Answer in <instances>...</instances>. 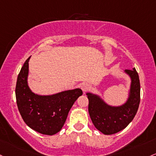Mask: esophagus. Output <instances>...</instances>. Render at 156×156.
Instances as JSON below:
<instances>
[{
    "label": "esophagus",
    "mask_w": 156,
    "mask_h": 156,
    "mask_svg": "<svg viewBox=\"0 0 156 156\" xmlns=\"http://www.w3.org/2000/svg\"><path fill=\"white\" fill-rule=\"evenodd\" d=\"M90 84H89L88 83H81V90H83V92H84V93L89 90V89H90Z\"/></svg>",
    "instance_id": "34e87169"
}]
</instances>
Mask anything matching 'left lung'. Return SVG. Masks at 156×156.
Returning a JSON list of instances; mask_svg holds the SVG:
<instances>
[{
  "label": "left lung",
  "instance_id": "8db88e82",
  "mask_svg": "<svg viewBox=\"0 0 156 156\" xmlns=\"http://www.w3.org/2000/svg\"><path fill=\"white\" fill-rule=\"evenodd\" d=\"M130 77L129 97L125 104L119 107L108 105L98 95L87 92L89 114L97 129L104 135H112L122 130L133 121L140 104V81L135 68L125 69Z\"/></svg>",
  "mask_w": 156,
  "mask_h": 156
}]
</instances>
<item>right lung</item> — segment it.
I'll use <instances>...</instances> for the list:
<instances>
[{
	"label": "right lung",
	"mask_w": 156,
	"mask_h": 156,
	"mask_svg": "<svg viewBox=\"0 0 156 156\" xmlns=\"http://www.w3.org/2000/svg\"><path fill=\"white\" fill-rule=\"evenodd\" d=\"M30 58L23 64L17 79L15 96L18 110L31 129L52 136L62 129L70 109L83 92L78 88L51 95L35 94L27 83Z\"/></svg>",
	"instance_id": "1"
}]
</instances>
